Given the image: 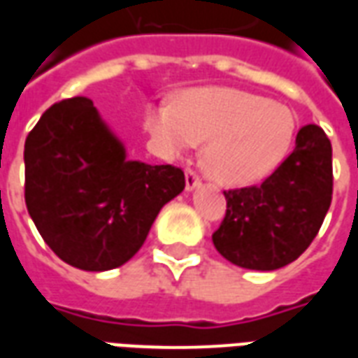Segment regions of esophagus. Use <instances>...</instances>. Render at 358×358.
<instances>
[{
  "instance_id": "34e87169",
  "label": "esophagus",
  "mask_w": 358,
  "mask_h": 358,
  "mask_svg": "<svg viewBox=\"0 0 358 358\" xmlns=\"http://www.w3.org/2000/svg\"><path fill=\"white\" fill-rule=\"evenodd\" d=\"M201 184V178H199V174L194 171V169H187L186 171V187L187 189H194Z\"/></svg>"
}]
</instances>
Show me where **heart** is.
Listing matches in <instances>:
<instances>
[{"label":"heart","instance_id":"1","mask_svg":"<svg viewBox=\"0 0 358 358\" xmlns=\"http://www.w3.org/2000/svg\"><path fill=\"white\" fill-rule=\"evenodd\" d=\"M145 126L172 153L205 143L203 166L228 186H245L282 163L295 136V117L282 103L234 88H201L178 105H155Z\"/></svg>","mask_w":358,"mask_h":358}]
</instances>
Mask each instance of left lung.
<instances>
[{
	"instance_id": "left-lung-1",
	"label": "left lung",
	"mask_w": 358,
	"mask_h": 358,
	"mask_svg": "<svg viewBox=\"0 0 358 358\" xmlns=\"http://www.w3.org/2000/svg\"><path fill=\"white\" fill-rule=\"evenodd\" d=\"M331 189L330 140L320 126H303L295 149L259 186L226 189V215L213 243L241 268H282L313 243Z\"/></svg>"
}]
</instances>
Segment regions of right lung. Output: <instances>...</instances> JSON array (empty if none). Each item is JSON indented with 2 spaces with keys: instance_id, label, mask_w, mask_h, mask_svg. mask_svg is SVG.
I'll use <instances>...</instances> for the list:
<instances>
[{
  "instance_id": "add662e5",
  "label": "right lung",
  "mask_w": 358,
  "mask_h": 358,
  "mask_svg": "<svg viewBox=\"0 0 358 358\" xmlns=\"http://www.w3.org/2000/svg\"><path fill=\"white\" fill-rule=\"evenodd\" d=\"M184 187L178 166L128 161L88 97L51 105L24 143L27 209L74 268L101 272L130 261Z\"/></svg>"
}]
</instances>
